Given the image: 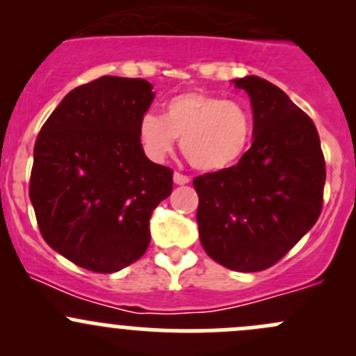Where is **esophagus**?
I'll return each mask as SVG.
<instances>
[{"label":"esophagus","mask_w":356,"mask_h":356,"mask_svg":"<svg viewBox=\"0 0 356 356\" xmlns=\"http://www.w3.org/2000/svg\"><path fill=\"white\" fill-rule=\"evenodd\" d=\"M174 182L177 186H184V184H188V182H189V177H188V175L179 174V172H175V174H174Z\"/></svg>","instance_id":"esophagus-1"}]
</instances>
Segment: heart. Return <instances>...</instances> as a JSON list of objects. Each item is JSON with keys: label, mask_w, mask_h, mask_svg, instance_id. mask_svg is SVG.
Instances as JSON below:
<instances>
[{"label": "heart", "mask_w": 356, "mask_h": 356, "mask_svg": "<svg viewBox=\"0 0 356 356\" xmlns=\"http://www.w3.org/2000/svg\"><path fill=\"white\" fill-rule=\"evenodd\" d=\"M253 136V117L245 105L201 91L168 99L163 115L145 113L138 138L145 155L161 161L181 139V152L201 172H220L241 160Z\"/></svg>", "instance_id": "obj_1"}]
</instances>
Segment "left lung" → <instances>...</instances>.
<instances>
[{
    "instance_id": "8db88e82",
    "label": "left lung",
    "mask_w": 356,
    "mask_h": 356,
    "mask_svg": "<svg viewBox=\"0 0 356 356\" xmlns=\"http://www.w3.org/2000/svg\"><path fill=\"white\" fill-rule=\"evenodd\" d=\"M253 110V143L225 170L193 181L201 246L238 272L265 270L310 231L322 210L325 161L315 124L282 89L234 79Z\"/></svg>"
}]
</instances>
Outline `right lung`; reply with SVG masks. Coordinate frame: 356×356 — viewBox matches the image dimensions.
Wrapping results in <instances>:
<instances>
[{
    "label": "right lung",
    "instance_id": "right-lung-1",
    "mask_svg": "<svg viewBox=\"0 0 356 356\" xmlns=\"http://www.w3.org/2000/svg\"><path fill=\"white\" fill-rule=\"evenodd\" d=\"M153 99L145 79L105 75L68 92L35 139L29 196L39 231L79 267L111 274L149 245V218L174 174L139 145Z\"/></svg>",
    "mask_w": 356,
    "mask_h": 356
}]
</instances>
